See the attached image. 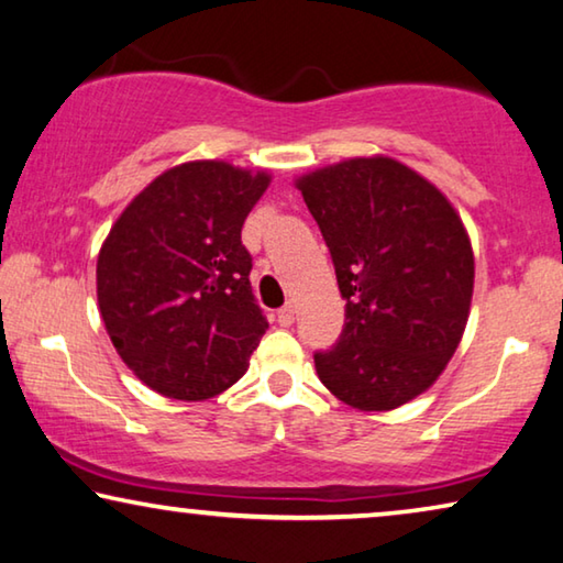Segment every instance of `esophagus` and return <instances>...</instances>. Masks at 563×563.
<instances>
[{
    "label": "esophagus",
    "instance_id": "1",
    "mask_svg": "<svg viewBox=\"0 0 563 563\" xmlns=\"http://www.w3.org/2000/svg\"><path fill=\"white\" fill-rule=\"evenodd\" d=\"M278 323H280L283 328H290L292 323H296V308H292V306H283V308L278 310Z\"/></svg>",
    "mask_w": 563,
    "mask_h": 563
}]
</instances>
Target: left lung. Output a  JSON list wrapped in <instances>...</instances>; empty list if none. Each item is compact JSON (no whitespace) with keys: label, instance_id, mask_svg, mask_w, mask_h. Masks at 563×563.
<instances>
[{"label":"left lung","instance_id":"obj_1","mask_svg":"<svg viewBox=\"0 0 563 563\" xmlns=\"http://www.w3.org/2000/svg\"><path fill=\"white\" fill-rule=\"evenodd\" d=\"M335 265L345 325L316 353L345 406L394 410L453 358L474 298V247L451 200L388 155L347 157L296 177Z\"/></svg>","mask_w":563,"mask_h":563}]
</instances>
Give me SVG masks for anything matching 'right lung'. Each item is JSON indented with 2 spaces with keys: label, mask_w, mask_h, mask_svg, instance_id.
Returning <instances> with one entry per match:
<instances>
[{
  "label": "right lung",
  "mask_w": 563,
  "mask_h": 563,
  "mask_svg": "<svg viewBox=\"0 0 563 563\" xmlns=\"http://www.w3.org/2000/svg\"><path fill=\"white\" fill-rule=\"evenodd\" d=\"M273 175L228 159L165 169L97 255V306L124 365L159 396L205 400L243 378L267 328L240 240Z\"/></svg>",
  "instance_id": "add662e5"
}]
</instances>
